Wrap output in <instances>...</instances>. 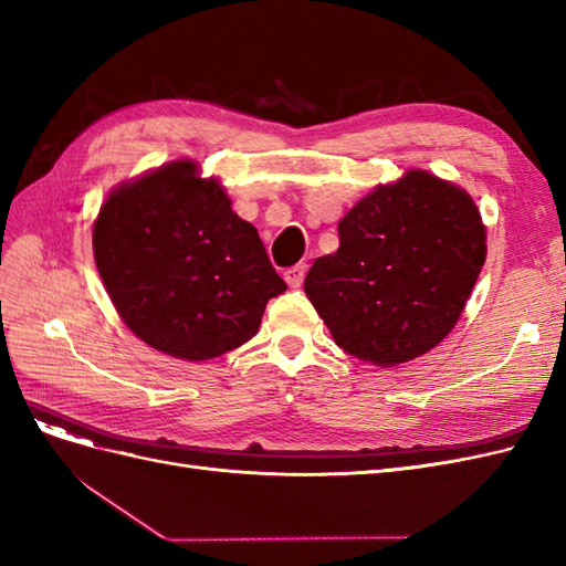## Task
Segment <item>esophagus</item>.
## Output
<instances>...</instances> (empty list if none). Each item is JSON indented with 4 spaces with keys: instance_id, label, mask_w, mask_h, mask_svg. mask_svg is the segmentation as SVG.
<instances>
[{
    "instance_id": "1",
    "label": "esophagus",
    "mask_w": 566,
    "mask_h": 566,
    "mask_svg": "<svg viewBox=\"0 0 566 566\" xmlns=\"http://www.w3.org/2000/svg\"><path fill=\"white\" fill-rule=\"evenodd\" d=\"M304 273H306V264H297V266H290V269L283 273V279H285V283H287L290 287H300L302 281H304Z\"/></svg>"
}]
</instances>
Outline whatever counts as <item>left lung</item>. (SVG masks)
Returning a JSON list of instances; mask_svg holds the SVG:
<instances>
[{"label": "left lung", "mask_w": 566, "mask_h": 566, "mask_svg": "<svg viewBox=\"0 0 566 566\" xmlns=\"http://www.w3.org/2000/svg\"><path fill=\"white\" fill-rule=\"evenodd\" d=\"M337 231V252L318 256L304 279L335 345L382 368L434 349L486 262V227L472 196L408 169L358 200Z\"/></svg>", "instance_id": "obj_1"}]
</instances>
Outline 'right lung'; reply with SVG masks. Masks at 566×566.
I'll return each mask as SVG.
<instances>
[{
	"mask_svg": "<svg viewBox=\"0 0 566 566\" xmlns=\"http://www.w3.org/2000/svg\"><path fill=\"white\" fill-rule=\"evenodd\" d=\"M94 260L127 328L184 361L245 345L287 287L224 186L188 158L113 188L94 221Z\"/></svg>",
	"mask_w": 566,
	"mask_h": 566,
	"instance_id": "obj_1",
	"label": "right lung"
}]
</instances>
